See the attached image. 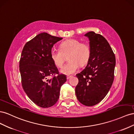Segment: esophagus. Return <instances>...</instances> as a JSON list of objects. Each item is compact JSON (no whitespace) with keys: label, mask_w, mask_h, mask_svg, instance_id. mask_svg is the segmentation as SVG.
<instances>
[{"label":"esophagus","mask_w":134,"mask_h":134,"mask_svg":"<svg viewBox=\"0 0 134 134\" xmlns=\"http://www.w3.org/2000/svg\"><path fill=\"white\" fill-rule=\"evenodd\" d=\"M72 77V76H67V80H68V79H70L71 77Z\"/></svg>","instance_id":"1"}]
</instances>
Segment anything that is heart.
Segmentation results:
<instances>
[{
	"mask_svg": "<svg viewBox=\"0 0 134 134\" xmlns=\"http://www.w3.org/2000/svg\"><path fill=\"white\" fill-rule=\"evenodd\" d=\"M68 62L61 68L62 74L70 75L77 72L81 66L88 62L91 51L89 45L81 43L76 39H69L64 41L60 45V50L53 49L50 56L52 60L57 67H61L64 63V56L67 55Z\"/></svg>",
	"mask_w": 134,
	"mask_h": 134,
	"instance_id": "obj_1",
	"label": "heart"
}]
</instances>
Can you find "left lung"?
I'll use <instances>...</instances> for the list:
<instances>
[{"label": "left lung", "instance_id": "8db88e82", "mask_svg": "<svg viewBox=\"0 0 134 134\" xmlns=\"http://www.w3.org/2000/svg\"><path fill=\"white\" fill-rule=\"evenodd\" d=\"M91 55L85 69L76 75L79 83L75 88L76 97L81 104L93 106L107 94L114 80L116 58L105 38L93 31L86 33Z\"/></svg>", "mask_w": 134, "mask_h": 134}]
</instances>
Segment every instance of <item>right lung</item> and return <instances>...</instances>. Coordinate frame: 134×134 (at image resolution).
I'll return each instance as SVG.
<instances>
[{
  "mask_svg": "<svg viewBox=\"0 0 134 134\" xmlns=\"http://www.w3.org/2000/svg\"><path fill=\"white\" fill-rule=\"evenodd\" d=\"M62 39L41 33L27 42L22 52L20 71L22 87L28 97L41 108L55 104L60 87L67 80L66 75L59 74L50 56L53 45ZM50 76L52 78H49Z\"/></svg>",
  "mask_w": 134,
  "mask_h": 134,
  "instance_id": "add662e5",
  "label": "right lung"
}]
</instances>
